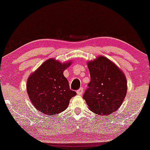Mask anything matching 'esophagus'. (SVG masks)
Masks as SVG:
<instances>
[{"instance_id":"1","label":"esophagus","mask_w":150,"mask_h":150,"mask_svg":"<svg viewBox=\"0 0 150 150\" xmlns=\"http://www.w3.org/2000/svg\"><path fill=\"white\" fill-rule=\"evenodd\" d=\"M83 92H84V89H83V88H82V87H80V88L78 90H77V94H79V95H81V94H83Z\"/></svg>"}]
</instances>
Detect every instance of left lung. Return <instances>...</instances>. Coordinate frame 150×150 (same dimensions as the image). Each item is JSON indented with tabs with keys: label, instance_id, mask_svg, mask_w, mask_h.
<instances>
[{
	"label": "left lung",
	"instance_id": "left-lung-1",
	"mask_svg": "<svg viewBox=\"0 0 150 150\" xmlns=\"http://www.w3.org/2000/svg\"><path fill=\"white\" fill-rule=\"evenodd\" d=\"M91 81L83 95L89 108L99 115H109L119 108L127 92L124 73L112 61L99 56L87 63Z\"/></svg>",
	"mask_w": 150,
	"mask_h": 150
}]
</instances>
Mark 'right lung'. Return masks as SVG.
<instances>
[{"label": "right lung", "instance_id": "right-lung-1", "mask_svg": "<svg viewBox=\"0 0 150 150\" xmlns=\"http://www.w3.org/2000/svg\"><path fill=\"white\" fill-rule=\"evenodd\" d=\"M71 62L61 63L50 58L32 73L27 82V91L33 106L44 114L53 116L63 112L70 99L76 95L70 89L63 71Z\"/></svg>", "mask_w": 150, "mask_h": 150}]
</instances>
